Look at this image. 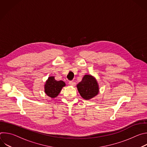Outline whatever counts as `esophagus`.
Listing matches in <instances>:
<instances>
[{
	"mask_svg": "<svg viewBox=\"0 0 147 147\" xmlns=\"http://www.w3.org/2000/svg\"><path fill=\"white\" fill-rule=\"evenodd\" d=\"M69 84L71 86H74L76 85V82L74 81H69Z\"/></svg>",
	"mask_w": 147,
	"mask_h": 147,
	"instance_id": "obj_1",
	"label": "esophagus"
}]
</instances>
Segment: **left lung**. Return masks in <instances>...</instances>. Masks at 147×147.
<instances>
[{
    "instance_id": "obj_1",
    "label": "left lung",
    "mask_w": 147,
    "mask_h": 147,
    "mask_svg": "<svg viewBox=\"0 0 147 147\" xmlns=\"http://www.w3.org/2000/svg\"><path fill=\"white\" fill-rule=\"evenodd\" d=\"M77 90L82 98L91 99L99 93V86L96 80L91 75H85L77 85Z\"/></svg>"
}]
</instances>
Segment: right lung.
I'll return each mask as SVG.
<instances>
[{
    "label": "right lung",
    "mask_w": 147,
    "mask_h": 147,
    "mask_svg": "<svg viewBox=\"0 0 147 147\" xmlns=\"http://www.w3.org/2000/svg\"><path fill=\"white\" fill-rule=\"evenodd\" d=\"M65 86L64 81H57L54 76H51L48 77L45 84V92L49 97L54 98L58 96L62 88Z\"/></svg>",
    "instance_id": "right-lung-1"
}]
</instances>
